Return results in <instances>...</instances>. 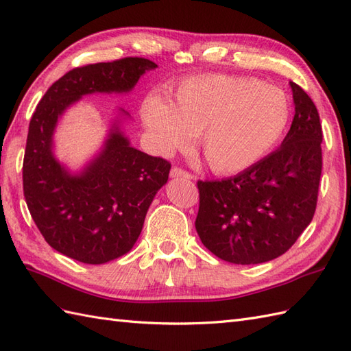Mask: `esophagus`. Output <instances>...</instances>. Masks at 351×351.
<instances>
[{
	"label": "esophagus",
	"mask_w": 351,
	"mask_h": 351,
	"mask_svg": "<svg viewBox=\"0 0 351 351\" xmlns=\"http://www.w3.org/2000/svg\"><path fill=\"white\" fill-rule=\"evenodd\" d=\"M170 176H172V178H185V179H193V175L186 172V170L181 169V167H172V170H170Z\"/></svg>",
	"instance_id": "obj_1"
}]
</instances>
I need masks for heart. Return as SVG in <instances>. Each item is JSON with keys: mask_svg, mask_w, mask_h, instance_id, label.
Segmentation results:
<instances>
[{"mask_svg": "<svg viewBox=\"0 0 351 351\" xmlns=\"http://www.w3.org/2000/svg\"><path fill=\"white\" fill-rule=\"evenodd\" d=\"M142 119L161 152L184 148L197 136V151L217 173L250 169L286 134L291 104L282 89L257 79L208 75L185 80L173 101L149 97Z\"/></svg>", "mask_w": 351, "mask_h": 351, "instance_id": "heart-1", "label": "heart"}]
</instances>
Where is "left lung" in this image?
<instances>
[{
  "label": "left lung",
  "instance_id": "obj_1",
  "mask_svg": "<svg viewBox=\"0 0 351 351\" xmlns=\"http://www.w3.org/2000/svg\"><path fill=\"white\" fill-rule=\"evenodd\" d=\"M295 118L281 146L236 176L199 181L195 230L203 245L234 265L284 254L315 213L322 175V124L315 104L290 82Z\"/></svg>",
  "mask_w": 351,
  "mask_h": 351
}]
</instances>
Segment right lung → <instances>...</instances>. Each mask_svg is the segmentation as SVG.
<instances>
[{"instance_id":"add662e5","label":"right lung","mask_w":351,"mask_h":351,"mask_svg":"<svg viewBox=\"0 0 351 351\" xmlns=\"http://www.w3.org/2000/svg\"><path fill=\"white\" fill-rule=\"evenodd\" d=\"M157 64L122 58L77 67L56 80L29 121L23 157V195L45 241L61 254L103 265L133 248L157 191L167 182L170 162L133 148L113 122L100 152L73 173L53 154L58 119L84 95L127 94ZM119 110V118L128 112Z\"/></svg>"}]
</instances>
